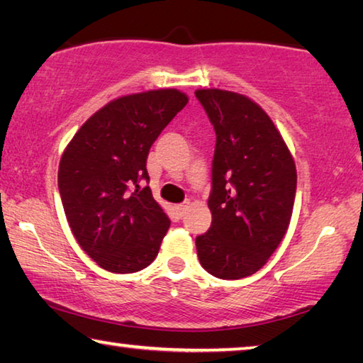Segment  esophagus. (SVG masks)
Segmentation results:
<instances>
[{
  "instance_id": "esophagus-1",
  "label": "esophagus",
  "mask_w": 363,
  "mask_h": 363,
  "mask_svg": "<svg viewBox=\"0 0 363 363\" xmlns=\"http://www.w3.org/2000/svg\"><path fill=\"white\" fill-rule=\"evenodd\" d=\"M186 210H187V203H181V205L176 206V211L179 213V216H182L184 211H186Z\"/></svg>"
}]
</instances>
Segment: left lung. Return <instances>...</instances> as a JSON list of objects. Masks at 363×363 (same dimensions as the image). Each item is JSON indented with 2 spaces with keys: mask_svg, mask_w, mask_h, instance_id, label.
Wrapping results in <instances>:
<instances>
[{
  "mask_svg": "<svg viewBox=\"0 0 363 363\" xmlns=\"http://www.w3.org/2000/svg\"><path fill=\"white\" fill-rule=\"evenodd\" d=\"M216 133L208 208L211 227L195 238L201 267L218 279L257 272L290 225L296 167L269 115L247 96L196 89Z\"/></svg>",
  "mask_w": 363,
  "mask_h": 363,
  "instance_id": "obj_1",
  "label": "left lung"
}]
</instances>
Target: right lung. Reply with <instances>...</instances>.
Instances as JSON below:
<instances>
[{"instance_id": "obj_1", "label": "right lung", "mask_w": 363, "mask_h": 363, "mask_svg": "<svg viewBox=\"0 0 363 363\" xmlns=\"http://www.w3.org/2000/svg\"><path fill=\"white\" fill-rule=\"evenodd\" d=\"M189 97L177 89L123 96L89 116L59 163V192L77 242L115 274L155 259L171 220L152 196L147 157Z\"/></svg>"}]
</instances>
